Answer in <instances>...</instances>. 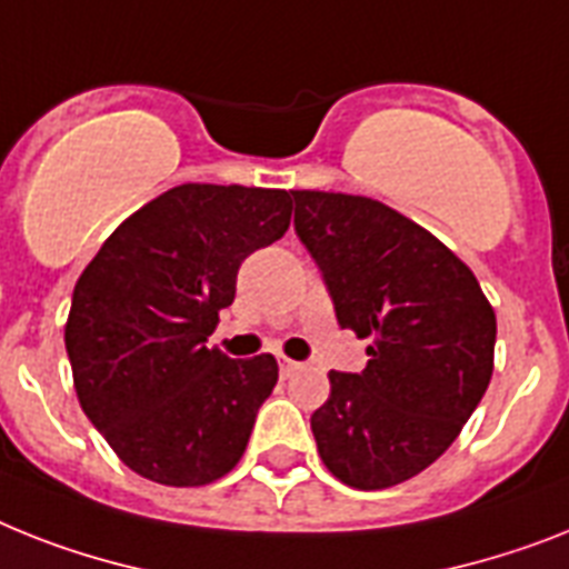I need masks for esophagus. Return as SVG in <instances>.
I'll list each match as a JSON object with an SVG mask.
<instances>
[{"instance_id":"obj_1","label":"esophagus","mask_w":569,"mask_h":569,"mask_svg":"<svg viewBox=\"0 0 569 569\" xmlns=\"http://www.w3.org/2000/svg\"><path fill=\"white\" fill-rule=\"evenodd\" d=\"M299 369H302V363H296V360H290V358H279L281 378H293V375L299 372Z\"/></svg>"}]
</instances>
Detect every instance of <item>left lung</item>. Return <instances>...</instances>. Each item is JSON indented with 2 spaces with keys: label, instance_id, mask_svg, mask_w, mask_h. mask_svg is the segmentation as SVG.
<instances>
[{
  "label": "left lung",
  "instance_id": "1",
  "mask_svg": "<svg viewBox=\"0 0 569 569\" xmlns=\"http://www.w3.org/2000/svg\"><path fill=\"white\" fill-rule=\"evenodd\" d=\"M290 194L337 322L369 340L363 372H328L331 396L311 416L319 457L360 491L398 486L442 457L486 396L495 308L468 264L401 211L358 194Z\"/></svg>",
  "mask_w": 569,
  "mask_h": 569
}]
</instances>
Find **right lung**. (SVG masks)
<instances>
[{"label": "right lung", "instance_id": "obj_1", "mask_svg": "<svg viewBox=\"0 0 569 569\" xmlns=\"http://www.w3.org/2000/svg\"><path fill=\"white\" fill-rule=\"evenodd\" d=\"M290 211L284 189L186 182L133 211L74 284V392L144 480L209 486L243 457L279 363L232 360L206 340L232 305L241 261L288 232Z\"/></svg>", "mask_w": 569, "mask_h": 569}]
</instances>
